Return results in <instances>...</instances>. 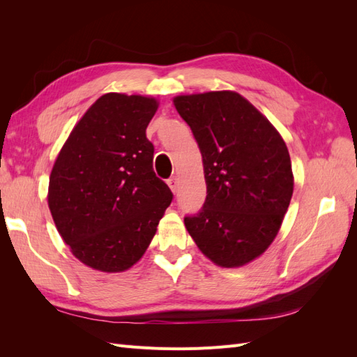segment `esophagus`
<instances>
[{
  "label": "esophagus",
  "mask_w": 357,
  "mask_h": 357,
  "mask_svg": "<svg viewBox=\"0 0 357 357\" xmlns=\"http://www.w3.org/2000/svg\"><path fill=\"white\" fill-rule=\"evenodd\" d=\"M168 186H169V189L172 190V192H177L178 190V180H177V177H171L169 180H168Z\"/></svg>",
  "instance_id": "obj_1"
}]
</instances>
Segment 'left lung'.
I'll list each match as a JSON object with an SVG mask.
<instances>
[{
  "instance_id": "obj_1",
  "label": "left lung",
  "mask_w": 357,
  "mask_h": 357,
  "mask_svg": "<svg viewBox=\"0 0 357 357\" xmlns=\"http://www.w3.org/2000/svg\"><path fill=\"white\" fill-rule=\"evenodd\" d=\"M174 105L197 139L207 183L186 229L215 265H245L274 241L294 193L286 143L236 92L180 95Z\"/></svg>"
}]
</instances>
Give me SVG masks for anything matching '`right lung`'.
<instances>
[{"instance_id":"1","label":"right lung","mask_w":357,"mask_h":357,"mask_svg":"<svg viewBox=\"0 0 357 357\" xmlns=\"http://www.w3.org/2000/svg\"><path fill=\"white\" fill-rule=\"evenodd\" d=\"M158 101L110 92L96 100L61 149L49 180V208L73 255L121 273L144 255L172 192L153 171L146 128Z\"/></svg>"}]
</instances>
